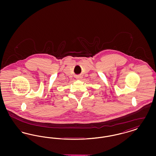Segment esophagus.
<instances>
[{
    "mask_svg": "<svg viewBox=\"0 0 156 156\" xmlns=\"http://www.w3.org/2000/svg\"><path fill=\"white\" fill-rule=\"evenodd\" d=\"M78 80H80V79H81V76H78L77 78H76Z\"/></svg>",
    "mask_w": 156,
    "mask_h": 156,
    "instance_id": "1",
    "label": "esophagus"
}]
</instances>
